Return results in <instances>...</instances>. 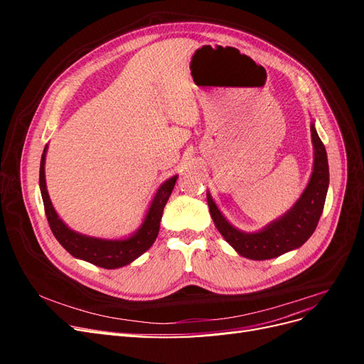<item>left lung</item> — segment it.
Returning a JSON list of instances; mask_svg holds the SVG:
<instances>
[{"instance_id": "1", "label": "left lung", "mask_w": 364, "mask_h": 364, "mask_svg": "<svg viewBox=\"0 0 364 364\" xmlns=\"http://www.w3.org/2000/svg\"><path fill=\"white\" fill-rule=\"evenodd\" d=\"M311 138L314 146V167L308 186L287 214L259 232L246 234L235 229L218 211L211 196H206L215 228L240 255L257 261L277 258L285 252L301 247L313 235L323 211L329 168L325 146L318 138L314 124H311Z\"/></svg>"}]
</instances>
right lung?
<instances>
[{
	"label": "right lung",
	"mask_w": 364,
	"mask_h": 364,
	"mask_svg": "<svg viewBox=\"0 0 364 364\" xmlns=\"http://www.w3.org/2000/svg\"><path fill=\"white\" fill-rule=\"evenodd\" d=\"M46 153L47 146L43 149L42 158H41V168H39V185H41V194L43 200V208H46V215L48 220V225L53 235L62 245V247L70 252L73 257L85 259L91 264H95L98 267L103 269H118L127 266L129 262L141 257L142 253L150 249V246L155 243V240L159 234V223L164 206L167 203L168 197L174 188V183L178 181V176H173L171 179L165 181L159 190L155 194L149 213L144 218V223L141 225L138 232L126 240H103V238H94L86 237L82 234H77L65 225L59 215L54 211L51 205L50 196L46 185Z\"/></svg>",
	"instance_id": "1"
}]
</instances>
